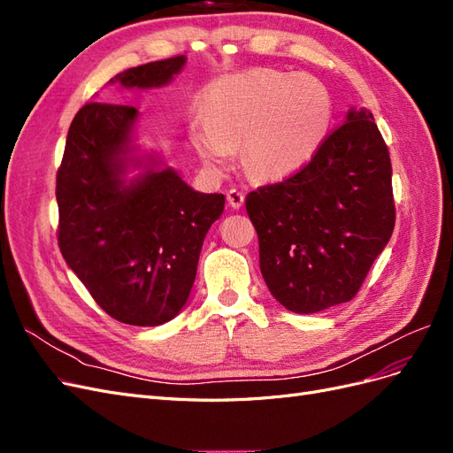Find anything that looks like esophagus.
Here are the masks:
<instances>
[{"instance_id": "34e87169", "label": "esophagus", "mask_w": 453, "mask_h": 453, "mask_svg": "<svg viewBox=\"0 0 453 453\" xmlns=\"http://www.w3.org/2000/svg\"><path fill=\"white\" fill-rule=\"evenodd\" d=\"M226 200L230 203V208L234 210H240L243 205V200H245V195L242 193V190H236V188H230L226 193Z\"/></svg>"}]
</instances>
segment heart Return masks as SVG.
Returning a JSON list of instances; mask_svg holds the SVG:
<instances>
[{
  "label": "heart",
  "instance_id": "obj_1",
  "mask_svg": "<svg viewBox=\"0 0 453 453\" xmlns=\"http://www.w3.org/2000/svg\"><path fill=\"white\" fill-rule=\"evenodd\" d=\"M333 119L326 87L311 75L257 70L223 79L210 94L208 120L193 143L210 168H223L232 147L260 180H285L303 170L325 140Z\"/></svg>",
  "mask_w": 453,
  "mask_h": 453
}]
</instances>
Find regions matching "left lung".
Segmentation results:
<instances>
[{
  "instance_id": "obj_1",
  "label": "left lung",
  "mask_w": 453,
  "mask_h": 453,
  "mask_svg": "<svg viewBox=\"0 0 453 453\" xmlns=\"http://www.w3.org/2000/svg\"><path fill=\"white\" fill-rule=\"evenodd\" d=\"M245 210L281 306L315 313L351 300L395 226L389 150L372 113L351 107L310 164L253 190Z\"/></svg>"
}]
</instances>
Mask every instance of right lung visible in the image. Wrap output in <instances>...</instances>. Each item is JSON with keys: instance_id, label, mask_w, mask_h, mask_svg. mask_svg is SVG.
Segmentation results:
<instances>
[{"instance_id": "1", "label": "right lung", "mask_w": 453, "mask_h": 453, "mask_svg": "<svg viewBox=\"0 0 453 453\" xmlns=\"http://www.w3.org/2000/svg\"><path fill=\"white\" fill-rule=\"evenodd\" d=\"M185 64L187 57H173L130 67L109 85L162 88ZM138 117L122 104L79 109L57 175L58 245L104 311L127 325L157 326L187 304L225 196L198 193L157 150L140 155ZM134 169L139 173L128 178Z\"/></svg>"}]
</instances>
